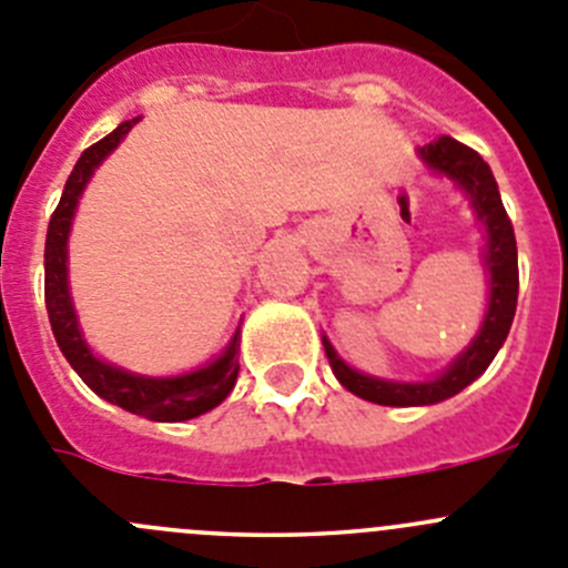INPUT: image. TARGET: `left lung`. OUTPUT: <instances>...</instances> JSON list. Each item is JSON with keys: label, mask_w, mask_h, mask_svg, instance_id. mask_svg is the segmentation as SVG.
I'll return each instance as SVG.
<instances>
[{"label": "left lung", "mask_w": 568, "mask_h": 568, "mask_svg": "<svg viewBox=\"0 0 568 568\" xmlns=\"http://www.w3.org/2000/svg\"><path fill=\"white\" fill-rule=\"evenodd\" d=\"M418 155L435 175L455 181V186L463 189V194L471 200L474 214L485 229L483 262L490 275V298L483 326H479V334L471 339V345L440 376L429 382H390L359 374L351 365H345L337 351L332 348V343L323 337L328 365H332L339 385L354 396L382 404V407H424V404H437L443 398L457 396L463 387L471 385L477 376L485 374L496 351L507 339L518 301L516 234H513V223L505 206H501L499 186H496L490 166L485 164L477 150L466 148L452 136H440L424 144V148H418Z\"/></svg>", "instance_id": "obj_1"}]
</instances>
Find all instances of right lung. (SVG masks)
I'll return each instance as SVG.
<instances>
[{
	"mask_svg": "<svg viewBox=\"0 0 568 568\" xmlns=\"http://www.w3.org/2000/svg\"><path fill=\"white\" fill-rule=\"evenodd\" d=\"M136 119H128L116 131L108 133L74 164L72 175H69L67 186H63L61 203H58L55 214L47 229V247H44V298H47V315H50L52 334L58 339V348L69 359L80 379L91 387L100 398L116 404V407L128 409L133 415H142L150 420H189L197 415L209 413L217 407L229 393L234 390L236 374H240V328L231 337L229 348L209 362L206 368H197L192 374L181 376H142L131 374L125 368H116L111 362H102L91 354L85 345L83 332L78 326V315H74L72 295H69V267H67V242L69 229H72L74 209L83 194L85 183L91 181L97 166L105 161L111 150L128 136Z\"/></svg>",
	"mask_w": 568,
	"mask_h": 568,
	"instance_id": "1",
	"label": "right lung"
}]
</instances>
